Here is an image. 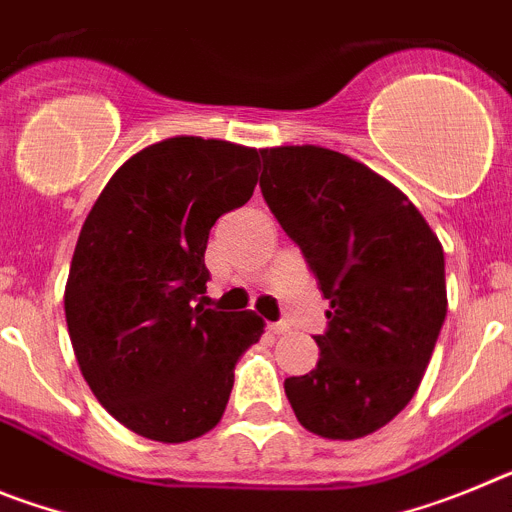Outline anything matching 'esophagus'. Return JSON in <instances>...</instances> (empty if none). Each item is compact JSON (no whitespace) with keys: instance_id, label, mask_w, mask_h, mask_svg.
Masks as SVG:
<instances>
[{"instance_id":"34e87169","label":"esophagus","mask_w":512,"mask_h":512,"mask_svg":"<svg viewBox=\"0 0 512 512\" xmlns=\"http://www.w3.org/2000/svg\"><path fill=\"white\" fill-rule=\"evenodd\" d=\"M266 330H269L271 336H284V333H289V325L287 323H269L266 325Z\"/></svg>"}]
</instances>
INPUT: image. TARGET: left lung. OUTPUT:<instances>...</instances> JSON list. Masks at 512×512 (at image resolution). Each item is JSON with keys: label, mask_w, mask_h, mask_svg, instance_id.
Instances as JSON below:
<instances>
[{"label": "left lung", "mask_w": 512, "mask_h": 512, "mask_svg": "<svg viewBox=\"0 0 512 512\" xmlns=\"http://www.w3.org/2000/svg\"><path fill=\"white\" fill-rule=\"evenodd\" d=\"M261 192L302 248L325 300L318 366L284 379L302 428L354 441L390 423L420 387L446 318L443 248L384 176L320 146L261 148Z\"/></svg>", "instance_id": "8db88e82"}]
</instances>
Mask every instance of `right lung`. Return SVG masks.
Here are the masks:
<instances>
[{"mask_svg":"<svg viewBox=\"0 0 512 512\" xmlns=\"http://www.w3.org/2000/svg\"><path fill=\"white\" fill-rule=\"evenodd\" d=\"M259 153L200 135L158 140L112 174L81 225L63 292L71 346L94 397L138 436L212 431L235 364L264 333L256 312L194 305L210 279V228L251 200Z\"/></svg>","mask_w":512,"mask_h":512,"instance_id":"obj_1","label":"right lung"}]
</instances>
